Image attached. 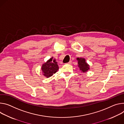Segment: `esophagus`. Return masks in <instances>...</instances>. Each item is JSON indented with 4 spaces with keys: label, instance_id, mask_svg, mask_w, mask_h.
<instances>
[{
    "label": "esophagus",
    "instance_id": "1",
    "mask_svg": "<svg viewBox=\"0 0 124 124\" xmlns=\"http://www.w3.org/2000/svg\"><path fill=\"white\" fill-rule=\"evenodd\" d=\"M67 63H68V64H71V63H72V61H70L69 62H67Z\"/></svg>",
    "mask_w": 124,
    "mask_h": 124
}]
</instances>
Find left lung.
Returning <instances> with one entry per match:
<instances>
[{"label": "left lung", "instance_id": "obj_1", "mask_svg": "<svg viewBox=\"0 0 124 124\" xmlns=\"http://www.w3.org/2000/svg\"><path fill=\"white\" fill-rule=\"evenodd\" d=\"M78 61V66L80 70L83 72H85L90 69L89 65L86 62V60L83 58H77Z\"/></svg>", "mask_w": 124, "mask_h": 124}]
</instances>
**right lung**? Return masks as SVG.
Returning <instances> with one entry per match:
<instances>
[{
  "label": "right lung",
  "instance_id": "obj_1",
  "mask_svg": "<svg viewBox=\"0 0 124 124\" xmlns=\"http://www.w3.org/2000/svg\"><path fill=\"white\" fill-rule=\"evenodd\" d=\"M53 57L51 58L46 62L42 65V70L43 75L46 77H50L56 73L59 70L58 62L55 60H53Z\"/></svg>",
  "mask_w": 124,
  "mask_h": 124
}]
</instances>
